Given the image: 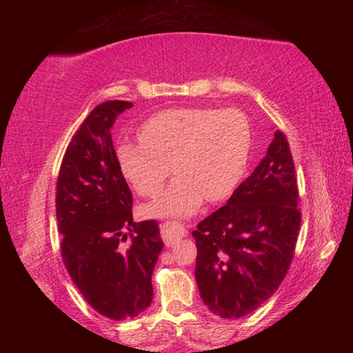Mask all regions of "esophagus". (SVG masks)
<instances>
[{"mask_svg":"<svg viewBox=\"0 0 353 353\" xmlns=\"http://www.w3.org/2000/svg\"><path fill=\"white\" fill-rule=\"evenodd\" d=\"M160 230H162V238L166 246H171L174 244L179 238H182L187 234V229L181 223H174V221H166L162 225H160Z\"/></svg>","mask_w":353,"mask_h":353,"instance_id":"1","label":"esophagus"}]
</instances>
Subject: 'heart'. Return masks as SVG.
I'll list each match as a JSON object with an SVG mask.
<instances>
[{
	"instance_id": "heart-1",
	"label": "heart",
	"mask_w": 353,
	"mask_h": 353,
	"mask_svg": "<svg viewBox=\"0 0 353 353\" xmlns=\"http://www.w3.org/2000/svg\"><path fill=\"white\" fill-rule=\"evenodd\" d=\"M140 145L117 148L119 170L143 198H157L151 216H190L204 199L219 202L234 193L246 172L252 126L240 109L176 107L149 117L139 129Z\"/></svg>"
}]
</instances>
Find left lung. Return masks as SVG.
<instances>
[{"instance_id":"obj_1","label":"left lung","mask_w":353,"mask_h":353,"mask_svg":"<svg viewBox=\"0 0 353 353\" xmlns=\"http://www.w3.org/2000/svg\"><path fill=\"white\" fill-rule=\"evenodd\" d=\"M290 143L274 132L266 157L193 230L202 301L224 319L243 318L270 299L294 259L302 213Z\"/></svg>"}]
</instances>
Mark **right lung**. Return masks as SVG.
<instances>
[{
	"label": "right lung",
	"instance_id": "add662e5",
	"mask_svg": "<svg viewBox=\"0 0 353 353\" xmlns=\"http://www.w3.org/2000/svg\"><path fill=\"white\" fill-rule=\"evenodd\" d=\"M130 107L118 99L94 107L67 146L56 190L63 265L88 305L113 321L151 305V277L163 249L157 221L134 223L132 193L113 149V124ZM124 230L128 247L121 244Z\"/></svg>",
	"mask_w": 353,
	"mask_h": 353
}]
</instances>
